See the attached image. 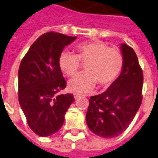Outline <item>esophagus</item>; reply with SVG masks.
<instances>
[{"label": "esophagus", "instance_id": "esophagus-1", "mask_svg": "<svg viewBox=\"0 0 158 158\" xmlns=\"http://www.w3.org/2000/svg\"><path fill=\"white\" fill-rule=\"evenodd\" d=\"M73 96H74V98L77 100V99H78L79 97H80L81 95H80V94H77V93H74V94H73Z\"/></svg>", "mask_w": 158, "mask_h": 158}]
</instances>
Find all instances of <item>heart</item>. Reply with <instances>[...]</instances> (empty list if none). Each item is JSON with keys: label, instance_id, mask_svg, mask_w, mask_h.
Listing matches in <instances>:
<instances>
[{"label": "heart", "instance_id": "obj_1", "mask_svg": "<svg viewBox=\"0 0 158 158\" xmlns=\"http://www.w3.org/2000/svg\"><path fill=\"white\" fill-rule=\"evenodd\" d=\"M77 54L63 51L58 58V64L68 77L78 73L81 61L86 62L85 73H81L68 82L69 89L76 92H88L96 82L101 86L110 85L119 75L123 68V56L115 48H109L100 41L84 42L76 47Z\"/></svg>", "mask_w": 158, "mask_h": 158}]
</instances>
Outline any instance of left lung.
Wrapping results in <instances>:
<instances>
[{
	"label": "left lung",
	"mask_w": 158,
	"mask_h": 158,
	"mask_svg": "<svg viewBox=\"0 0 158 158\" xmlns=\"http://www.w3.org/2000/svg\"><path fill=\"white\" fill-rule=\"evenodd\" d=\"M123 68L120 75L105 92L90 96L85 120L90 131L106 139L124 132L141 106L143 75L134 50L120 45Z\"/></svg>",
	"instance_id": "8db88e82"
}]
</instances>
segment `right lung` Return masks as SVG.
<instances>
[{
  "label": "right lung",
  "mask_w": 158,
  "mask_h": 158,
  "mask_svg": "<svg viewBox=\"0 0 158 158\" xmlns=\"http://www.w3.org/2000/svg\"><path fill=\"white\" fill-rule=\"evenodd\" d=\"M76 40L48 32L38 38L23 57L18 72V98L29 128L41 137L55 134L75 101L73 94L60 95L66 87L58 64L65 46Z\"/></svg>",
  "instance_id": "obj_1"
}]
</instances>
